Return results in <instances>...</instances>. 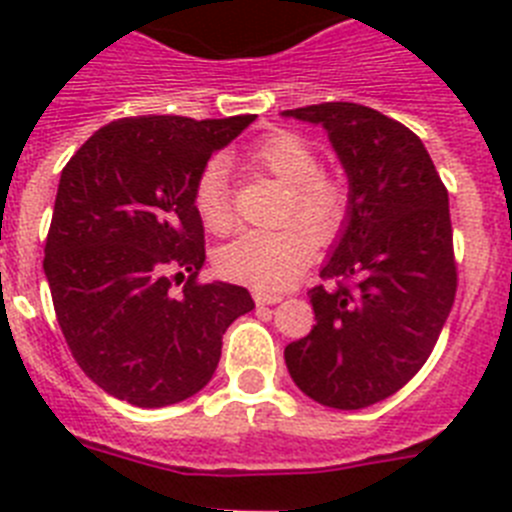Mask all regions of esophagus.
Listing matches in <instances>:
<instances>
[{
  "label": "esophagus",
  "instance_id": "1",
  "mask_svg": "<svg viewBox=\"0 0 512 512\" xmlns=\"http://www.w3.org/2000/svg\"><path fill=\"white\" fill-rule=\"evenodd\" d=\"M253 300H256V305H277V302H282V295H277V292H253Z\"/></svg>",
  "mask_w": 512,
  "mask_h": 512
}]
</instances>
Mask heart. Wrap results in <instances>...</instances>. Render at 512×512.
Here are the masks:
<instances>
[{
	"label": "heart",
	"instance_id": "1",
	"mask_svg": "<svg viewBox=\"0 0 512 512\" xmlns=\"http://www.w3.org/2000/svg\"><path fill=\"white\" fill-rule=\"evenodd\" d=\"M253 169L277 176L287 184L279 210L284 225L274 230H246L215 253V266L230 282L279 292L300 279L318 241H333L351 212V189L336 171L320 169L318 151L302 135L274 130L261 135L246 151ZM192 205L210 233L233 228L228 171L220 158L202 166L194 179ZM295 219V224H287Z\"/></svg>",
	"mask_w": 512,
	"mask_h": 512
}]
</instances>
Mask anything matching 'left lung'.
Wrapping results in <instances>:
<instances>
[{"label":"left lung","instance_id":"left-lung-1","mask_svg":"<svg viewBox=\"0 0 512 512\" xmlns=\"http://www.w3.org/2000/svg\"><path fill=\"white\" fill-rule=\"evenodd\" d=\"M282 115L328 130L351 189L320 271L333 284L307 292L318 323L284 348V361L325 408H369L420 372L454 305L449 192L423 140L372 107L323 102Z\"/></svg>","mask_w":512,"mask_h":512}]
</instances>
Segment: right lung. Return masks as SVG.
Here are the masks:
<instances>
[{"mask_svg":"<svg viewBox=\"0 0 512 512\" xmlns=\"http://www.w3.org/2000/svg\"><path fill=\"white\" fill-rule=\"evenodd\" d=\"M253 115L122 117L63 166L43 269L81 372L135 408H166L212 379L248 289L197 282L205 228L194 179ZM183 292H170L173 282Z\"/></svg>","mask_w":512,"mask_h":512,"instance_id":"add662e5","label":"right lung"}]
</instances>
